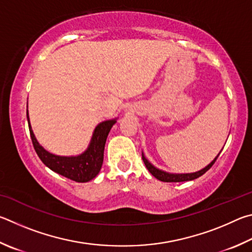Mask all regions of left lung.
<instances>
[{
  "instance_id": "8db88e82",
  "label": "left lung",
  "mask_w": 252,
  "mask_h": 252,
  "mask_svg": "<svg viewBox=\"0 0 252 252\" xmlns=\"http://www.w3.org/2000/svg\"><path fill=\"white\" fill-rule=\"evenodd\" d=\"M220 154V153H219ZM218 154V156H219ZM143 156V161L145 166H146V168L148 169L149 173H151L154 177L157 178L158 180H160V182H165V183H180V182H188V180H193L198 177H200V176L204 175L207 170H209L213 165L215 164V161L217 160L218 156L215 158V159L210 162L208 166H206L204 169H201L199 171H196V173H191V174H170V173H167V171L164 170H160L156 168L155 166H153L151 162L147 160V158L144 156V154H142Z\"/></svg>"
}]
</instances>
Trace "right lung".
<instances>
[{"mask_svg": "<svg viewBox=\"0 0 252 252\" xmlns=\"http://www.w3.org/2000/svg\"><path fill=\"white\" fill-rule=\"evenodd\" d=\"M29 128L33 146L39 159L51 170L76 183H87L98 175L103 165L105 143L110 128L116 119H110L98 124L93 133V137L85 152L78 156H57L45 151L35 138L29 119V110L26 109Z\"/></svg>", "mask_w": 252, "mask_h": 252, "instance_id": "add662e5", "label": "right lung"}]
</instances>
